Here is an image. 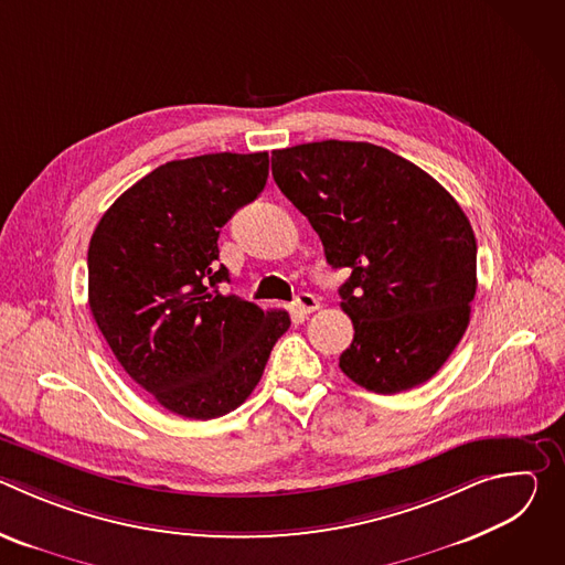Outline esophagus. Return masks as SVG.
Wrapping results in <instances>:
<instances>
[{
    "mask_svg": "<svg viewBox=\"0 0 565 565\" xmlns=\"http://www.w3.org/2000/svg\"><path fill=\"white\" fill-rule=\"evenodd\" d=\"M295 308L299 315H310L319 308V299L312 292H299L295 299Z\"/></svg>",
    "mask_w": 565,
    "mask_h": 565,
    "instance_id": "34e87169",
    "label": "esophagus"
}]
</instances>
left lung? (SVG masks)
<instances>
[{"mask_svg": "<svg viewBox=\"0 0 565 565\" xmlns=\"http://www.w3.org/2000/svg\"><path fill=\"white\" fill-rule=\"evenodd\" d=\"M273 177L308 218L340 286L353 342L340 369L373 393L438 373L476 295V236L456 199L384 147L321 140L273 151Z\"/></svg>", "mask_w": 565, "mask_h": 565, "instance_id": "left-lung-1", "label": "left lung"}]
</instances>
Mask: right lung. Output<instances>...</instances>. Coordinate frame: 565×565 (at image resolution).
<instances>
[{"label":"right lung","mask_w":565,"mask_h":565,"mask_svg":"<svg viewBox=\"0 0 565 565\" xmlns=\"http://www.w3.org/2000/svg\"><path fill=\"white\" fill-rule=\"evenodd\" d=\"M268 151L203 153L142 177L89 244V308L127 375L160 407L212 420L259 384L286 310L218 292V234L268 181Z\"/></svg>","instance_id":"add662e5"}]
</instances>
